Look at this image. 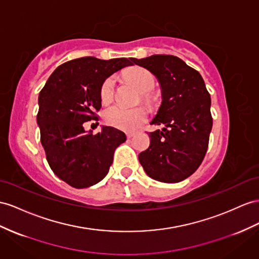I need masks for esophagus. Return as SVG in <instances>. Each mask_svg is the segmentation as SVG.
I'll use <instances>...</instances> for the list:
<instances>
[{
    "instance_id": "1",
    "label": "esophagus",
    "mask_w": 259,
    "mask_h": 259,
    "mask_svg": "<svg viewBox=\"0 0 259 259\" xmlns=\"http://www.w3.org/2000/svg\"><path fill=\"white\" fill-rule=\"evenodd\" d=\"M135 135H136V134H134V132H129V134H127V138H128V139H131Z\"/></svg>"
}]
</instances>
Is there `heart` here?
<instances>
[{
  "instance_id": "obj_1",
  "label": "heart",
  "mask_w": 259,
  "mask_h": 259,
  "mask_svg": "<svg viewBox=\"0 0 259 259\" xmlns=\"http://www.w3.org/2000/svg\"><path fill=\"white\" fill-rule=\"evenodd\" d=\"M124 77L135 84L136 88L141 92L143 101H149L150 93L155 86V77L153 73L142 66H134L124 73ZM115 82L112 77H107L102 83L99 90V97L104 104L111 102L114 98ZM148 111L142 106L127 108L120 105H112L104 111V118L109 124L114 127L125 130L135 131L139 129L147 120Z\"/></svg>"
}]
</instances>
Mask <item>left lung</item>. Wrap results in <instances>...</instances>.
<instances>
[{"label":"left lung","instance_id":"1","mask_svg":"<svg viewBox=\"0 0 259 259\" xmlns=\"http://www.w3.org/2000/svg\"><path fill=\"white\" fill-rule=\"evenodd\" d=\"M158 78L163 101L152 124L165 128L149 132L150 147L139 154L145 173L155 181L178 183L202 163L212 129L211 97L200 73L170 55L131 58Z\"/></svg>","mask_w":259,"mask_h":259}]
</instances>
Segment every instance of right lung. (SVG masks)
<instances>
[{
    "label": "right lung",
    "instance_id": "obj_1",
    "mask_svg": "<svg viewBox=\"0 0 259 259\" xmlns=\"http://www.w3.org/2000/svg\"><path fill=\"white\" fill-rule=\"evenodd\" d=\"M132 64L131 58L74 59L59 65L39 93L37 122L46 157L52 171L70 186L86 188L101 182L115 150L127 139L112 127L93 135L84 130L83 123L98 121L102 83Z\"/></svg>",
    "mask_w": 259,
    "mask_h": 259
}]
</instances>
